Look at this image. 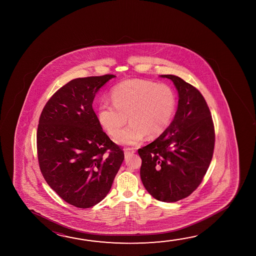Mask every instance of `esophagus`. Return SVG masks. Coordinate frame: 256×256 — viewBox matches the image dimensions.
Returning <instances> with one entry per match:
<instances>
[{
  "label": "esophagus",
  "mask_w": 256,
  "mask_h": 256,
  "mask_svg": "<svg viewBox=\"0 0 256 256\" xmlns=\"http://www.w3.org/2000/svg\"><path fill=\"white\" fill-rule=\"evenodd\" d=\"M136 152V150H134V148H126L125 149V151H124V154H125V156H128V155L132 154H134Z\"/></svg>",
  "instance_id": "obj_1"
}]
</instances>
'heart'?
Here are the masks:
<instances>
[{
	"mask_svg": "<svg viewBox=\"0 0 256 256\" xmlns=\"http://www.w3.org/2000/svg\"><path fill=\"white\" fill-rule=\"evenodd\" d=\"M114 104L102 102L98 120L112 136L127 121L132 123L115 136L120 144H136L146 134L156 138L168 128L176 109V96L167 84L152 81L130 80L118 84L112 90Z\"/></svg>",
	"mask_w": 256,
	"mask_h": 256,
	"instance_id": "b5f03b06",
	"label": "heart"
}]
</instances>
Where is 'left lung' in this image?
Instances as JSON below:
<instances>
[{
    "label": "left lung",
    "instance_id": "8db88e82",
    "mask_svg": "<svg viewBox=\"0 0 256 256\" xmlns=\"http://www.w3.org/2000/svg\"><path fill=\"white\" fill-rule=\"evenodd\" d=\"M160 76L176 86L178 110L164 134L138 149L140 176L152 196L173 202L188 196L201 184L212 159L215 132L201 92L180 76Z\"/></svg>",
    "mask_w": 256,
    "mask_h": 256
}]
</instances>
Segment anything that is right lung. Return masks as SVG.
<instances>
[{"instance_id":"obj_1","label":"right lung","mask_w":256,"mask_h":256,"mask_svg":"<svg viewBox=\"0 0 256 256\" xmlns=\"http://www.w3.org/2000/svg\"><path fill=\"white\" fill-rule=\"evenodd\" d=\"M114 75L80 78L60 88L42 109L36 144L42 176L62 200L96 206L109 193L124 152L102 128L92 102Z\"/></svg>"}]
</instances>
